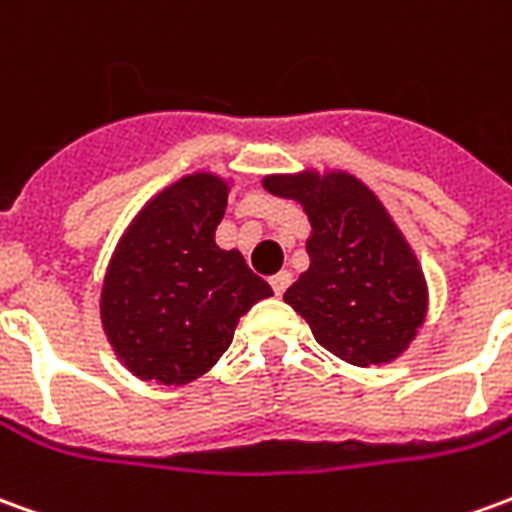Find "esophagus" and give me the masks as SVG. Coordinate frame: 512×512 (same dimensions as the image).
Returning a JSON list of instances; mask_svg holds the SVG:
<instances>
[{
    "label": "esophagus",
    "mask_w": 512,
    "mask_h": 512,
    "mask_svg": "<svg viewBox=\"0 0 512 512\" xmlns=\"http://www.w3.org/2000/svg\"><path fill=\"white\" fill-rule=\"evenodd\" d=\"M288 285H291V271H277V274L271 277V288H274L277 296H282Z\"/></svg>",
    "instance_id": "obj_1"
}]
</instances>
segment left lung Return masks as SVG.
Listing matches in <instances>:
<instances>
[{"mask_svg":"<svg viewBox=\"0 0 512 512\" xmlns=\"http://www.w3.org/2000/svg\"><path fill=\"white\" fill-rule=\"evenodd\" d=\"M263 188L296 202L310 221V266L282 299L313 338L360 368L405 355L427 321L430 291L380 196L343 169L266 174Z\"/></svg>","mask_w":512,"mask_h":512,"instance_id":"1","label":"left lung"}]
</instances>
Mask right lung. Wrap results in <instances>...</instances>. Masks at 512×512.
<instances>
[{"instance_id":"1","label":"right lung","mask_w":512,"mask_h":512,"mask_svg":"<svg viewBox=\"0 0 512 512\" xmlns=\"http://www.w3.org/2000/svg\"><path fill=\"white\" fill-rule=\"evenodd\" d=\"M235 180L182 174L146 202L105 268L99 318L113 355L132 377L188 385L230 349L235 327L271 285L238 249L216 244Z\"/></svg>"}]
</instances>
